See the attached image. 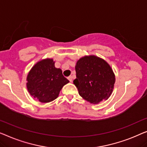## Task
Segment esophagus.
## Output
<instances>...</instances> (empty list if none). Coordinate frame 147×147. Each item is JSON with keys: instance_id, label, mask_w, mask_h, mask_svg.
<instances>
[{"instance_id": "esophagus-1", "label": "esophagus", "mask_w": 147, "mask_h": 147, "mask_svg": "<svg viewBox=\"0 0 147 147\" xmlns=\"http://www.w3.org/2000/svg\"><path fill=\"white\" fill-rule=\"evenodd\" d=\"M68 79H69V80L70 82H72V81H73V76H69V77H68Z\"/></svg>"}]
</instances>
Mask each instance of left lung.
<instances>
[{
	"instance_id": "obj_1",
	"label": "left lung",
	"mask_w": 147,
	"mask_h": 147,
	"mask_svg": "<svg viewBox=\"0 0 147 147\" xmlns=\"http://www.w3.org/2000/svg\"><path fill=\"white\" fill-rule=\"evenodd\" d=\"M76 78L73 80L78 93L92 104L106 100L112 94L115 76L105 60L94 55L80 58L75 66Z\"/></svg>"
}]
</instances>
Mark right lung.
Returning a JSON list of instances; mask_svg holds the SVG:
<instances>
[{
	"instance_id": "1",
	"label": "right lung",
	"mask_w": 147,
	"mask_h": 147,
	"mask_svg": "<svg viewBox=\"0 0 147 147\" xmlns=\"http://www.w3.org/2000/svg\"><path fill=\"white\" fill-rule=\"evenodd\" d=\"M26 87L30 94L41 102H51L59 96L64 85L69 80L61 69L55 67L53 59H46L33 66L26 78Z\"/></svg>"
}]
</instances>
